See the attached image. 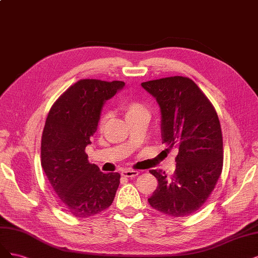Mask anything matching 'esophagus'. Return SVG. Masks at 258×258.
I'll return each instance as SVG.
<instances>
[{"label":"esophagus","instance_id":"esophagus-1","mask_svg":"<svg viewBox=\"0 0 258 258\" xmlns=\"http://www.w3.org/2000/svg\"><path fill=\"white\" fill-rule=\"evenodd\" d=\"M138 171H136V170H123L122 172H121V176H123V177H126V178H134V177H136V176H138Z\"/></svg>","mask_w":258,"mask_h":258}]
</instances>
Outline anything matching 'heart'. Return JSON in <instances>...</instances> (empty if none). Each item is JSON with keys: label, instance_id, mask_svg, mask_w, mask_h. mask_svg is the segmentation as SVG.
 I'll return each instance as SVG.
<instances>
[{"label": "heart", "instance_id": "heart-1", "mask_svg": "<svg viewBox=\"0 0 258 258\" xmlns=\"http://www.w3.org/2000/svg\"><path fill=\"white\" fill-rule=\"evenodd\" d=\"M123 110H124V112H125L126 120H128L131 118H134L140 113L148 112L147 108L143 104H140L138 102H127V103H125L123 106ZM108 118H109V114H107V113L104 114L102 119H101V122H99V126L103 127L106 124Z\"/></svg>", "mask_w": 258, "mask_h": 258}]
</instances>
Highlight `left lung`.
<instances>
[{
  "mask_svg": "<svg viewBox=\"0 0 258 258\" xmlns=\"http://www.w3.org/2000/svg\"><path fill=\"white\" fill-rule=\"evenodd\" d=\"M141 86L160 106L163 144L178 150L173 176L150 170L159 184L148 202L161 213L187 217L206 203L221 176L223 137L218 113L187 77L156 79Z\"/></svg>",
  "mask_w": 258,
  "mask_h": 258,
  "instance_id": "8db88e82",
  "label": "left lung"
}]
</instances>
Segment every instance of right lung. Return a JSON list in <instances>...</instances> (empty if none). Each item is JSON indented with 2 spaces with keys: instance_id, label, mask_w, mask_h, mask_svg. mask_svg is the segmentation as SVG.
Instances as JSON below:
<instances>
[{
  "instance_id": "obj_1",
  "label": "right lung",
  "mask_w": 258,
  "mask_h": 258,
  "mask_svg": "<svg viewBox=\"0 0 258 258\" xmlns=\"http://www.w3.org/2000/svg\"><path fill=\"white\" fill-rule=\"evenodd\" d=\"M125 84L82 79L52 105L41 136V167L56 202L75 218H89L109 207L120 173H104L88 161L86 147L97 130L103 106Z\"/></svg>"
}]
</instances>
